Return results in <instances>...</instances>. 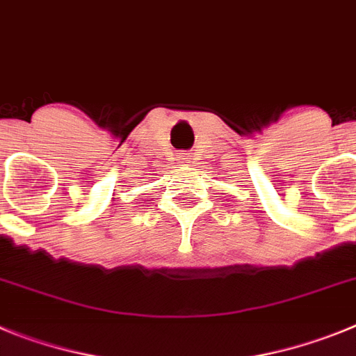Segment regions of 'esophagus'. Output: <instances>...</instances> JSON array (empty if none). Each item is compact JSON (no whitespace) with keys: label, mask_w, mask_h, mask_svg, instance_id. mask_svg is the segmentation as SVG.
Masks as SVG:
<instances>
[{"label":"esophagus","mask_w":356,"mask_h":356,"mask_svg":"<svg viewBox=\"0 0 356 356\" xmlns=\"http://www.w3.org/2000/svg\"><path fill=\"white\" fill-rule=\"evenodd\" d=\"M178 161H180V164L187 165L188 162H191V155H188V153H180V155H178Z\"/></svg>","instance_id":"esophagus-1"}]
</instances>
